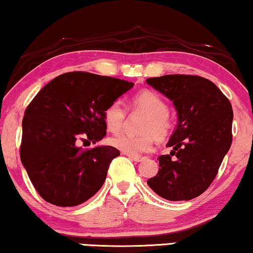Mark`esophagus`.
<instances>
[{
  "mask_svg": "<svg viewBox=\"0 0 253 253\" xmlns=\"http://www.w3.org/2000/svg\"><path fill=\"white\" fill-rule=\"evenodd\" d=\"M128 157H129V158L131 159V161L137 162V163L144 161V157H140V156H128Z\"/></svg>",
  "mask_w": 253,
  "mask_h": 253,
  "instance_id": "34e87169",
  "label": "esophagus"
}]
</instances>
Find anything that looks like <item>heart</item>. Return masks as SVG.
<instances>
[{"mask_svg":"<svg viewBox=\"0 0 253 253\" xmlns=\"http://www.w3.org/2000/svg\"><path fill=\"white\" fill-rule=\"evenodd\" d=\"M133 112L145 115L142 120L140 131L142 134L133 136L119 134L110 140L116 149L128 156L148 154L154 148L156 138L165 141L172 135L175 128V119L169 112V105L165 99L156 91L142 90L133 96L130 101ZM105 126L112 133H119L125 126L127 111L120 101H115L106 106L103 113Z\"/></svg>","mask_w":253,"mask_h":253,"instance_id":"1","label":"heart"}]
</instances>
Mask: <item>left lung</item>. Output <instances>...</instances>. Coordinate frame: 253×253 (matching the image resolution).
<instances>
[{
  "mask_svg": "<svg viewBox=\"0 0 253 253\" xmlns=\"http://www.w3.org/2000/svg\"><path fill=\"white\" fill-rule=\"evenodd\" d=\"M147 84L173 102L179 120L167 143L173 150L159 156V170L148 184L169 201H190L211 186L232 145V104L203 77L167 74Z\"/></svg>",
  "mask_w": 253,
  "mask_h": 253,
  "instance_id": "obj_1",
  "label": "left lung"
}]
</instances>
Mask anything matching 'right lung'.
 <instances>
[{"label": "right lung", "instance_id": "obj_1", "mask_svg": "<svg viewBox=\"0 0 253 253\" xmlns=\"http://www.w3.org/2000/svg\"><path fill=\"white\" fill-rule=\"evenodd\" d=\"M133 84L76 71L56 77L32 99L23 118L20 159L45 202L76 206L101 189L120 151L111 145L84 149L79 143L105 136L104 110Z\"/></svg>", "mask_w": 253, "mask_h": 253}]
</instances>
